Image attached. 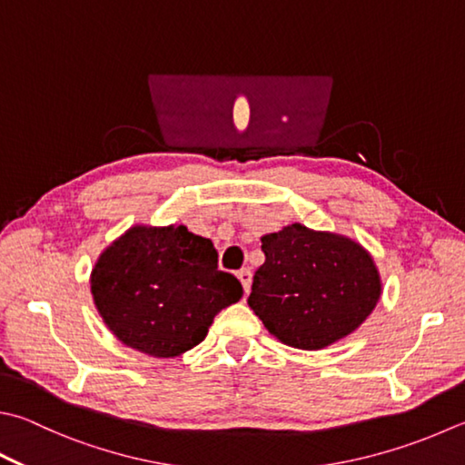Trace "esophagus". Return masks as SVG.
Wrapping results in <instances>:
<instances>
[{"label": "esophagus", "instance_id": "obj_1", "mask_svg": "<svg viewBox=\"0 0 465 465\" xmlns=\"http://www.w3.org/2000/svg\"><path fill=\"white\" fill-rule=\"evenodd\" d=\"M236 277H239V282H241V285L244 289V293H249L251 292V283H252L251 269H241L239 273H236Z\"/></svg>", "mask_w": 465, "mask_h": 465}]
</instances>
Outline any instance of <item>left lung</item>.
<instances>
[{
  "label": "left lung",
  "mask_w": 465,
  "mask_h": 465,
  "mask_svg": "<svg viewBox=\"0 0 465 465\" xmlns=\"http://www.w3.org/2000/svg\"><path fill=\"white\" fill-rule=\"evenodd\" d=\"M261 251L265 262L247 303L287 346L328 348L361 328L381 300L379 267L350 236L295 223L261 236Z\"/></svg>",
  "instance_id": "obj_1"
}]
</instances>
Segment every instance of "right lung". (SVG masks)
I'll return each instance as SVG.
<instances>
[{"mask_svg":"<svg viewBox=\"0 0 465 465\" xmlns=\"http://www.w3.org/2000/svg\"><path fill=\"white\" fill-rule=\"evenodd\" d=\"M91 293L119 341L173 358L206 338L214 315L241 300L242 285L218 269L210 239L183 224H135L96 259Z\"/></svg>","mask_w":465,"mask_h":465,"instance_id":"1","label":"right lung"}]
</instances>
